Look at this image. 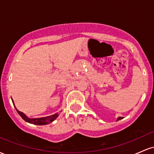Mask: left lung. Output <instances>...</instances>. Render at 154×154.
Returning <instances> with one entry per match:
<instances>
[{
	"mask_svg": "<svg viewBox=\"0 0 154 154\" xmlns=\"http://www.w3.org/2000/svg\"><path fill=\"white\" fill-rule=\"evenodd\" d=\"M122 119V117H119V118H118V119H117V121H119V120Z\"/></svg>",
	"mask_w": 154,
	"mask_h": 154,
	"instance_id": "obj_1",
	"label": "left lung"
}]
</instances>
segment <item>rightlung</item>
Instances as JSON below:
<instances>
[{"mask_svg":"<svg viewBox=\"0 0 154 154\" xmlns=\"http://www.w3.org/2000/svg\"><path fill=\"white\" fill-rule=\"evenodd\" d=\"M12 102H13V103H14L13 100H12ZM15 109H16V110H17V112H18V114L21 116V117H22V119L24 120V121L27 122H29V123L33 124V125H47V124L52 122L54 121V120L58 117V116H59V114H54V115L46 116V117L36 118V119H29V118H28L27 116H26L25 114H24V113L21 112V111L17 110V108L16 107H15Z\"/></svg>","mask_w":154,"mask_h":154,"instance_id":"add662e5","label":"right lung"}]
</instances>
